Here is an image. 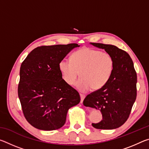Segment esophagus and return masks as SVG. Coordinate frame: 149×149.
<instances>
[{
    "instance_id": "1",
    "label": "esophagus",
    "mask_w": 149,
    "mask_h": 149,
    "mask_svg": "<svg viewBox=\"0 0 149 149\" xmlns=\"http://www.w3.org/2000/svg\"><path fill=\"white\" fill-rule=\"evenodd\" d=\"M80 97H81V103H82L83 101H84V100L85 99V96L83 94H80Z\"/></svg>"
}]
</instances>
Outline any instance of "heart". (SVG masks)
<instances>
[{
  "mask_svg": "<svg viewBox=\"0 0 149 149\" xmlns=\"http://www.w3.org/2000/svg\"><path fill=\"white\" fill-rule=\"evenodd\" d=\"M114 65V59L108 52L84 47L74 52L71 60H60L58 67L63 79L70 85L74 84L80 72L81 78L75 86L80 91L85 92L91 89H102L112 75Z\"/></svg>",
  "mask_w": 149,
  "mask_h": 149,
  "instance_id": "obj_1",
  "label": "heart"
}]
</instances>
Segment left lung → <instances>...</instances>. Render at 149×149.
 <instances>
[{
  "label": "left lung",
  "mask_w": 149,
  "mask_h": 149,
  "mask_svg": "<svg viewBox=\"0 0 149 149\" xmlns=\"http://www.w3.org/2000/svg\"><path fill=\"white\" fill-rule=\"evenodd\" d=\"M91 44L104 49L112 56L114 65L108 82L102 89L88 95L84 104L102 113V120L92 123L93 127L114 130L122 125L130 116L137 97V74L132 58L124 50L112 45Z\"/></svg>",
  "instance_id": "obj_1"
}]
</instances>
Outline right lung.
Masks as SVG:
<instances>
[{"label":"right lung","instance_id":"right-lung-1","mask_svg":"<svg viewBox=\"0 0 149 149\" xmlns=\"http://www.w3.org/2000/svg\"><path fill=\"white\" fill-rule=\"evenodd\" d=\"M76 43L35 48L22 62L17 88L26 119L37 129L52 131L64 125L70 108L79 104V93L62 79L58 64Z\"/></svg>","mask_w":149,"mask_h":149}]
</instances>
